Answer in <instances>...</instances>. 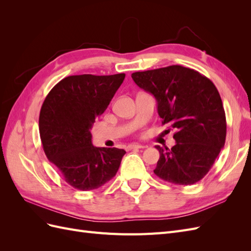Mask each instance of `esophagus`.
I'll return each mask as SVG.
<instances>
[{
	"instance_id": "1",
	"label": "esophagus",
	"mask_w": 251,
	"mask_h": 251,
	"mask_svg": "<svg viewBox=\"0 0 251 251\" xmlns=\"http://www.w3.org/2000/svg\"><path fill=\"white\" fill-rule=\"evenodd\" d=\"M146 147L140 146V144H131V146L127 147V151H131V150H138V149H143Z\"/></svg>"
}]
</instances>
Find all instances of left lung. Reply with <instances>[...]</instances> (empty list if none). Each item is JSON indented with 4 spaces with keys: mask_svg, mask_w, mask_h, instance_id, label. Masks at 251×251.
I'll return each instance as SVG.
<instances>
[{
    "mask_svg": "<svg viewBox=\"0 0 251 251\" xmlns=\"http://www.w3.org/2000/svg\"><path fill=\"white\" fill-rule=\"evenodd\" d=\"M136 85L153 94L162 125L175 130L176 144L160 153L154 173L173 184L191 185L211 169L226 138L222 100L212 81L179 65L135 72Z\"/></svg>",
    "mask_w": 251,
    "mask_h": 251,
    "instance_id": "left-lung-1",
    "label": "left lung"
}]
</instances>
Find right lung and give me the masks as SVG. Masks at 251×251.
I'll use <instances>...</instances> for the list:
<instances>
[{
  "instance_id": "obj_1",
  "label": "right lung",
  "mask_w": 251,
  "mask_h": 251,
  "mask_svg": "<svg viewBox=\"0 0 251 251\" xmlns=\"http://www.w3.org/2000/svg\"><path fill=\"white\" fill-rule=\"evenodd\" d=\"M125 77V73L72 75L56 83L45 98L39 119L43 149L74 188H100L119 169L126 151L94 147L90 130Z\"/></svg>"
}]
</instances>
